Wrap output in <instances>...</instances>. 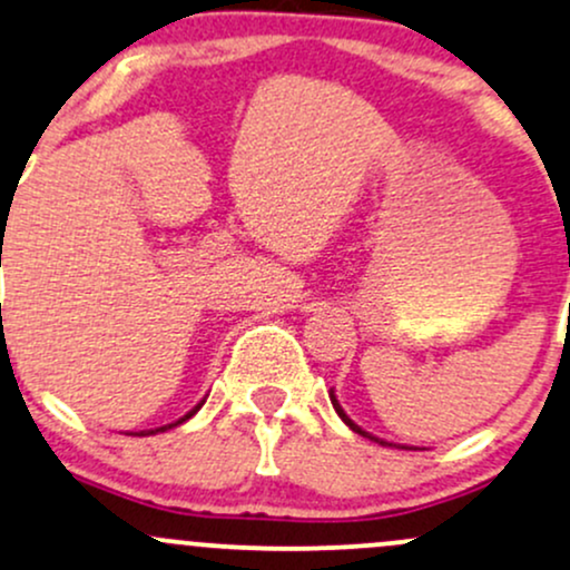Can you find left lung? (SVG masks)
I'll list each match as a JSON object with an SVG mask.
<instances>
[{"label":"left lung","mask_w":570,"mask_h":570,"mask_svg":"<svg viewBox=\"0 0 570 570\" xmlns=\"http://www.w3.org/2000/svg\"><path fill=\"white\" fill-rule=\"evenodd\" d=\"M330 400H333V409L337 411V416L343 419V422L348 424V428L354 430V433H360V435H365V438H371V441H376V443H381V446H395V449H411V446H400V443H390V441H384V438H376V435H371V433H365V430L360 428V424H354L352 419L346 416V411L341 409V403H337V397H335V392H330Z\"/></svg>","instance_id":"8db88e82"}]
</instances>
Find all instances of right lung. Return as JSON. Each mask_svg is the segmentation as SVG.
Returning a JSON list of instances; mask_svg holds the SVG:
<instances>
[{
  "mask_svg": "<svg viewBox=\"0 0 570 570\" xmlns=\"http://www.w3.org/2000/svg\"><path fill=\"white\" fill-rule=\"evenodd\" d=\"M203 403H205V400H199V403L194 405V409L189 411V414H186V416H180L178 422H173V424H165V428H156V430H140V433H137V435H156V433H165V430H170V428H178V424H184L186 419H191L194 414H197V411L203 409Z\"/></svg>",
  "mask_w": 570,
  "mask_h": 570,
  "instance_id": "right-lung-1",
  "label": "right lung"
}]
</instances>
